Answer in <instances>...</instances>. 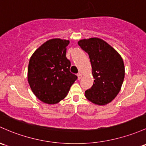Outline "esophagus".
I'll return each mask as SVG.
<instances>
[{
	"mask_svg": "<svg viewBox=\"0 0 146 146\" xmlns=\"http://www.w3.org/2000/svg\"><path fill=\"white\" fill-rule=\"evenodd\" d=\"M82 74H81V73H78V80H80L81 78H82Z\"/></svg>",
	"mask_w": 146,
	"mask_h": 146,
	"instance_id": "1",
	"label": "esophagus"
}]
</instances>
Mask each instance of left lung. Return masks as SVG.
<instances>
[{"instance_id":"obj_1","label":"left lung","mask_w":146,"mask_h":146,"mask_svg":"<svg viewBox=\"0 0 146 146\" xmlns=\"http://www.w3.org/2000/svg\"><path fill=\"white\" fill-rule=\"evenodd\" d=\"M78 45L88 54L94 80L85 91V96L96 105L111 102L121 90L125 78V65L119 54L106 42L98 38L78 41Z\"/></svg>"}]
</instances>
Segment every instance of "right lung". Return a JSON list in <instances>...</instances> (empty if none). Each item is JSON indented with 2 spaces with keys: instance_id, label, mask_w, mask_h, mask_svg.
Listing matches in <instances>:
<instances>
[{
  "instance_id": "1",
  "label": "right lung",
  "mask_w": 146,
  "mask_h": 146,
  "mask_svg": "<svg viewBox=\"0 0 146 146\" xmlns=\"http://www.w3.org/2000/svg\"><path fill=\"white\" fill-rule=\"evenodd\" d=\"M68 44L66 40H49L31 56L29 84L35 96L45 104L63 100L78 78L70 72V61L66 56Z\"/></svg>"
}]
</instances>
